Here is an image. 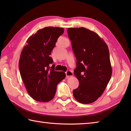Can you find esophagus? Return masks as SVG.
Returning <instances> with one entry per match:
<instances>
[{
  "label": "esophagus",
  "instance_id": "34e87169",
  "mask_svg": "<svg viewBox=\"0 0 131 131\" xmlns=\"http://www.w3.org/2000/svg\"><path fill=\"white\" fill-rule=\"evenodd\" d=\"M66 75L68 77H71V76H73V72L71 70H68L67 72H66Z\"/></svg>",
  "mask_w": 131,
  "mask_h": 131
}]
</instances>
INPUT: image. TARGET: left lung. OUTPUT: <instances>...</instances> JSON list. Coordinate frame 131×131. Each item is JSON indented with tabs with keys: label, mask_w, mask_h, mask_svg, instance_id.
<instances>
[{
	"label": "left lung",
	"mask_w": 131,
	"mask_h": 131,
	"mask_svg": "<svg viewBox=\"0 0 131 131\" xmlns=\"http://www.w3.org/2000/svg\"><path fill=\"white\" fill-rule=\"evenodd\" d=\"M68 36L77 59L74 74L79 86L73 90L79 102H94L105 90L112 68L107 45L96 33L85 28L68 29Z\"/></svg>",
	"instance_id": "obj_1"
}]
</instances>
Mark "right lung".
I'll list each match as a JSON object with an SVG mask.
<instances>
[{
    "label": "right lung",
    "instance_id": "right-lung-1",
    "mask_svg": "<svg viewBox=\"0 0 131 131\" xmlns=\"http://www.w3.org/2000/svg\"><path fill=\"white\" fill-rule=\"evenodd\" d=\"M64 29L48 26L37 30L28 39L19 61L21 79L30 96L38 102H47L54 98L57 85L65 78L63 72L54 70L50 55Z\"/></svg>",
    "mask_w": 131,
    "mask_h": 131
}]
</instances>
